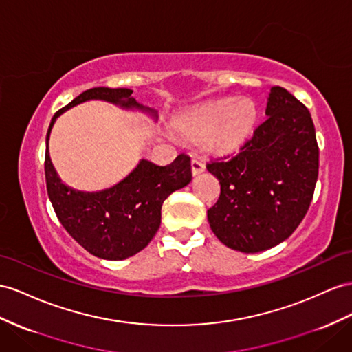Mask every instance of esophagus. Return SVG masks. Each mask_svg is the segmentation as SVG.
<instances>
[{
  "mask_svg": "<svg viewBox=\"0 0 352 352\" xmlns=\"http://www.w3.org/2000/svg\"><path fill=\"white\" fill-rule=\"evenodd\" d=\"M204 170H205V165L202 164V162L199 159H193L192 160V174L199 175L204 173Z\"/></svg>",
  "mask_w": 352,
  "mask_h": 352,
  "instance_id": "esophagus-1",
  "label": "esophagus"
}]
</instances>
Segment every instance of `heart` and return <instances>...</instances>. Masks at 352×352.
<instances>
[{"label": "heart", "mask_w": 352, "mask_h": 352, "mask_svg": "<svg viewBox=\"0 0 352 352\" xmlns=\"http://www.w3.org/2000/svg\"><path fill=\"white\" fill-rule=\"evenodd\" d=\"M258 108L250 98H221L184 111L174 120L177 133L192 141L202 140L211 155L236 151L253 133Z\"/></svg>", "instance_id": "heart-1"}]
</instances>
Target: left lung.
I'll list each match as a JSON object with an SVG mask.
<instances>
[{
    "instance_id": "obj_1",
    "label": "left lung",
    "mask_w": 352,
    "mask_h": 352,
    "mask_svg": "<svg viewBox=\"0 0 352 352\" xmlns=\"http://www.w3.org/2000/svg\"><path fill=\"white\" fill-rule=\"evenodd\" d=\"M266 116L235 156L206 164L221 186L208 210L211 230L241 253H258L290 236L308 212L318 178L320 151L308 108L274 86Z\"/></svg>"
}]
</instances>
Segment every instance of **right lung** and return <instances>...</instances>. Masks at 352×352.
Here are the masks:
<instances>
[{"label":"right lung","instance_id":"add662e5","mask_svg":"<svg viewBox=\"0 0 352 352\" xmlns=\"http://www.w3.org/2000/svg\"><path fill=\"white\" fill-rule=\"evenodd\" d=\"M131 89L94 87L80 94L50 122L46 138L44 173L49 199L65 230L90 254L123 260L148 245L160 226L166 197L192 182L190 157L179 155L170 165L159 166L141 159L120 183L99 192H82L62 183L49 155V138L58 117L78 104L99 99L124 110H140L157 119V113L131 96Z\"/></svg>","mask_w":352,"mask_h":352}]
</instances>
